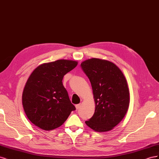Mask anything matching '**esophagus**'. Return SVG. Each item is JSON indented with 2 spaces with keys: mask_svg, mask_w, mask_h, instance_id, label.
Segmentation results:
<instances>
[{
  "mask_svg": "<svg viewBox=\"0 0 159 159\" xmlns=\"http://www.w3.org/2000/svg\"><path fill=\"white\" fill-rule=\"evenodd\" d=\"M80 106H81V105H80V104L75 105V109H76V110H78V109H79V108L80 107Z\"/></svg>",
  "mask_w": 159,
  "mask_h": 159,
  "instance_id": "1",
  "label": "esophagus"
}]
</instances>
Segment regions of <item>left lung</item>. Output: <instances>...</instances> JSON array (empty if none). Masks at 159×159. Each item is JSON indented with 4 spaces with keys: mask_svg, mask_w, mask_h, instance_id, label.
I'll return each instance as SVG.
<instances>
[{
    "mask_svg": "<svg viewBox=\"0 0 159 159\" xmlns=\"http://www.w3.org/2000/svg\"><path fill=\"white\" fill-rule=\"evenodd\" d=\"M81 68L91 84L95 105L94 114L85 124L93 131L107 132L122 121L129 106V90L122 71L113 62L91 58Z\"/></svg>",
    "mask_w": 159,
    "mask_h": 159,
    "instance_id": "obj_1",
    "label": "left lung"
}]
</instances>
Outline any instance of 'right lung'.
I'll return each instance as SVG.
<instances>
[{
	"instance_id": "obj_1",
	"label": "right lung",
	"mask_w": 159,
	"mask_h": 159,
	"mask_svg": "<svg viewBox=\"0 0 159 159\" xmlns=\"http://www.w3.org/2000/svg\"><path fill=\"white\" fill-rule=\"evenodd\" d=\"M78 61L58 60L38 66L28 78L22 101L27 117L45 131L60 127L75 107L62 84L64 76Z\"/></svg>"
}]
</instances>
